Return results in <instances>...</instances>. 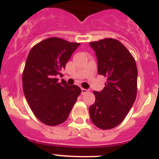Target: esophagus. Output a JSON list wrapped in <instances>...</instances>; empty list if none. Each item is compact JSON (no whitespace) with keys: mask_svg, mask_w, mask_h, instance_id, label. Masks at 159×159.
<instances>
[{"mask_svg":"<svg viewBox=\"0 0 159 159\" xmlns=\"http://www.w3.org/2000/svg\"><path fill=\"white\" fill-rule=\"evenodd\" d=\"M81 91H82V94H86V93H87V92H88V90L84 89V88H82V89H81Z\"/></svg>","mask_w":159,"mask_h":159,"instance_id":"obj_1","label":"esophagus"}]
</instances>
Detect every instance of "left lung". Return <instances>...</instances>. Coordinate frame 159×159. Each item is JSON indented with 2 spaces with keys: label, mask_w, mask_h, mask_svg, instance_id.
<instances>
[{
  "label": "left lung",
  "mask_w": 159,
  "mask_h": 159,
  "mask_svg": "<svg viewBox=\"0 0 159 159\" xmlns=\"http://www.w3.org/2000/svg\"><path fill=\"white\" fill-rule=\"evenodd\" d=\"M90 45L97 56L98 74L107 78L101 92L93 91L95 102L90 106V117L96 127L111 129L123 121L136 100V61L116 39L106 38Z\"/></svg>",
  "instance_id": "obj_1"
}]
</instances>
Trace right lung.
Instances as JSON below:
<instances>
[{
  "label": "right lung",
  "instance_id": "1",
  "mask_svg": "<svg viewBox=\"0 0 159 159\" xmlns=\"http://www.w3.org/2000/svg\"><path fill=\"white\" fill-rule=\"evenodd\" d=\"M80 43L49 38L32 47L22 75L23 90L34 116L49 126L67 120L81 89L58 82L67 62Z\"/></svg>",
  "mask_w": 159,
  "mask_h": 159
}]
</instances>
